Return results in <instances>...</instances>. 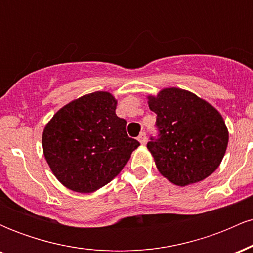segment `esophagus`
Here are the masks:
<instances>
[{"instance_id":"34e87169","label":"esophagus","mask_w":253,"mask_h":253,"mask_svg":"<svg viewBox=\"0 0 253 253\" xmlns=\"http://www.w3.org/2000/svg\"><path fill=\"white\" fill-rule=\"evenodd\" d=\"M138 141H139V143H140L141 145L146 144L147 138H146V134H145V132H141L140 134H139V136H138Z\"/></svg>"}]
</instances>
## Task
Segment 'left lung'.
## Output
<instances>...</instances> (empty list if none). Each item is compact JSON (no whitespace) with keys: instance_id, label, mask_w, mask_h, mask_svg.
<instances>
[{"instance_id":"left-lung-1","label":"left lung","mask_w":253,"mask_h":253,"mask_svg":"<svg viewBox=\"0 0 253 253\" xmlns=\"http://www.w3.org/2000/svg\"><path fill=\"white\" fill-rule=\"evenodd\" d=\"M146 97L159 129V138L149 141L147 149L161 175L179 187L211 176L228 144L222 115L206 100L175 86Z\"/></svg>"}]
</instances>
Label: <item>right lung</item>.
<instances>
[{
  "instance_id": "1",
  "label": "right lung",
  "mask_w": 253,
  "mask_h": 253,
  "mask_svg": "<svg viewBox=\"0 0 253 253\" xmlns=\"http://www.w3.org/2000/svg\"><path fill=\"white\" fill-rule=\"evenodd\" d=\"M117 104L110 92L95 91L66 103L45 125L43 157L68 189L88 194L104 187L140 145L127 135Z\"/></svg>"
}]
</instances>
